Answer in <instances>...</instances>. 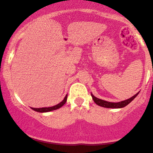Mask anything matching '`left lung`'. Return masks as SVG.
<instances>
[{"instance_id": "8db88e82", "label": "left lung", "mask_w": 153, "mask_h": 153, "mask_svg": "<svg viewBox=\"0 0 153 153\" xmlns=\"http://www.w3.org/2000/svg\"><path fill=\"white\" fill-rule=\"evenodd\" d=\"M140 91L133 96L132 97H131L130 99L124 100V101H120V102L118 103H113V102H109V101H104V100L98 99V98L95 97V96L91 94V96H92V99L94 100V101L96 103L97 105H99L100 106L102 107H105V108H123V107L126 106L127 105L129 104L131 101H132V100H134L135 99L137 96L139 94Z\"/></svg>"}]
</instances>
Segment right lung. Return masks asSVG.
<instances>
[{
	"label": "right lung",
	"instance_id": "add662e5",
	"mask_svg": "<svg viewBox=\"0 0 153 153\" xmlns=\"http://www.w3.org/2000/svg\"><path fill=\"white\" fill-rule=\"evenodd\" d=\"M67 98H68V95H66L65 97L64 98V99H63L60 103H58V104L55 105V106H51V107H43V108H31V109L35 111L41 112V113H43V112H48V111H51L58 109V108H60V107H62L63 105L66 103Z\"/></svg>",
	"mask_w": 153,
	"mask_h": 153
}]
</instances>
